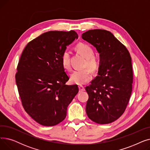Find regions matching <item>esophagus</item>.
Returning a JSON list of instances; mask_svg holds the SVG:
<instances>
[{
	"instance_id": "34e87169",
	"label": "esophagus",
	"mask_w": 150,
	"mask_h": 150,
	"mask_svg": "<svg viewBox=\"0 0 150 150\" xmlns=\"http://www.w3.org/2000/svg\"><path fill=\"white\" fill-rule=\"evenodd\" d=\"M78 88H79V91L80 92H82V91H84L85 90L84 86L80 85V86H78Z\"/></svg>"
}]
</instances>
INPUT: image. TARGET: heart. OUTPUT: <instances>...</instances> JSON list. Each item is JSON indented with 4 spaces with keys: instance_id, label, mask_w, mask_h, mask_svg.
<instances>
[{
    "instance_id": "obj_1",
    "label": "heart",
    "mask_w": 150,
    "mask_h": 150,
    "mask_svg": "<svg viewBox=\"0 0 150 150\" xmlns=\"http://www.w3.org/2000/svg\"><path fill=\"white\" fill-rule=\"evenodd\" d=\"M75 49L81 56L86 59V65L90 69L93 71H96L98 69L100 66L99 62L96 58L93 57L95 52H94V50L91 46L87 44L80 42L76 45ZM61 60L63 67L66 69H70V64L69 52L67 50L63 52L61 54ZM92 77V74L88 69L75 70L71 74L70 81L74 84L81 85L89 82L91 80Z\"/></svg>"
}]
</instances>
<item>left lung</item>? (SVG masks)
<instances>
[{
	"instance_id": "1",
	"label": "left lung",
	"mask_w": 150,
	"mask_h": 150,
	"mask_svg": "<svg viewBox=\"0 0 150 150\" xmlns=\"http://www.w3.org/2000/svg\"><path fill=\"white\" fill-rule=\"evenodd\" d=\"M82 38L96 47L100 59L98 76L85 88L89 95L86 114L97 123H112L124 113L131 95V55L109 31L90 30L82 34Z\"/></svg>"
}]
</instances>
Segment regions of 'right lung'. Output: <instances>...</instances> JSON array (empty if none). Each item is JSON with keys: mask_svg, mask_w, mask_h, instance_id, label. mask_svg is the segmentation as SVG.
Listing matches in <instances>:
<instances>
[{"mask_svg": "<svg viewBox=\"0 0 150 150\" xmlns=\"http://www.w3.org/2000/svg\"><path fill=\"white\" fill-rule=\"evenodd\" d=\"M78 35L50 31L29 42L19 61L16 83L26 112L40 125L52 127L66 117L67 108L79 91L69 80L61 54Z\"/></svg>", "mask_w": 150, "mask_h": 150, "instance_id": "right-lung-1", "label": "right lung"}]
</instances>
